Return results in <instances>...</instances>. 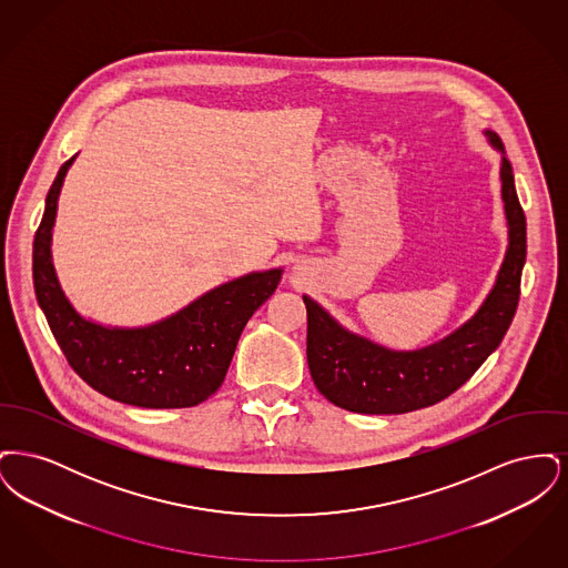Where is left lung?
<instances>
[{"mask_svg": "<svg viewBox=\"0 0 568 568\" xmlns=\"http://www.w3.org/2000/svg\"><path fill=\"white\" fill-rule=\"evenodd\" d=\"M500 158L503 202L509 227L505 260L477 313L445 338L413 352L377 345L338 324L320 302L306 304V359L317 389L332 405L366 415H400L436 405L475 375L514 322L526 262V216L515 191L514 168L500 138L486 130Z\"/></svg>", "mask_w": 568, "mask_h": 568, "instance_id": "obj_1", "label": "left lung"}]
</instances>
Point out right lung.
<instances>
[{
	"mask_svg": "<svg viewBox=\"0 0 568 568\" xmlns=\"http://www.w3.org/2000/svg\"><path fill=\"white\" fill-rule=\"evenodd\" d=\"M57 172L33 239V290L54 341L77 375L123 405L185 408L221 387L251 315L274 294L283 268L248 272L195 297L185 308L140 327L82 317L61 290L53 264V227L63 179Z\"/></svg>",
	"mask_w": 568,
	"mask_h": 568,
	"instance_id": "obj_1",
	"label": "right lung"
}]
</instances>
